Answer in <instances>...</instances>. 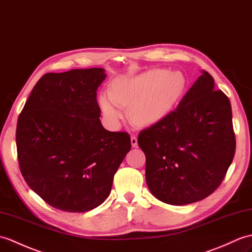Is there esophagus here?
<instances>
[{"label":"esophagus","instance_id":"34e87169","mask_svg":"<svg viewBox=\"0 0 252 252\" xmlns=\"http://www.w3.org/2000/svg\"><path fill=\"white\" fill-rule=\"evenodd\" d=\"M131 144L133 147H136L137 146V137L136 136H131Z\"/></svg>","mask_w":252,"mask_h":252}]
</instances>
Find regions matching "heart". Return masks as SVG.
I'll list each match as a JSON object with an SVG mask.
<instances>
[{"label": "heart", "instance_id": "1", "mask_svg": "<svg viewBox=\"0 0 252 252\" xmlns=\"http://www.w3.org/2000/svg\"><path fill=\"white\" fill-rule=\"evenodd\" d=\"M186 87L187 79L181 72L153 68L133 77L117 78L113 92L99 94L98 105L110 125H119L126 115L124 106H130L134 124L149 126L169 114Z\"/></svg>", "mask_w": 252, "mask_h": 252}]
</instances>
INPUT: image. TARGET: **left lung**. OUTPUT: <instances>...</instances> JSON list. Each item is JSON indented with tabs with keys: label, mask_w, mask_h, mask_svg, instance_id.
I'll return each mask as SVG.
<instances>
[{
	"label": "left lung",
	"mask_w": 252,
	"mask_h": 252,
	"mask_svg": "<svg viewBox=\"0 0 252 252\" xmlns=\"http://www.w3.org/2000/svg\"><path fill=\"white\" fill-rule=\"evenodd\" d=\"M137 140L154 196L171 205L201 201L220 186L235 154L230 99L202 71L176 109Z\"/></svg>",
	"instance_id": "1"
}]
</instances>
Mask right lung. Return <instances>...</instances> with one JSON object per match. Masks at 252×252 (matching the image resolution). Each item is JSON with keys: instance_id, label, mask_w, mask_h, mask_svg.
Instances as JSON below:
<instances>
[{"instance_id": "1", "label": "right lung", "mask_w": 252, "mask_h": 252, "mask_svg": "<svg viewBox=\"0 0 252 252\" xmlns=\"http://www.w3.org/2000/svg\"><path fill=\"white\" fill-rule=\"evenodd\" d=\"M106 76L101 67L45 74L17 122L23 178L63 212L85 213L101 205L131 149L126 132L107 131L99 120L96 90Z\"/></svg>"}]
</instances>
